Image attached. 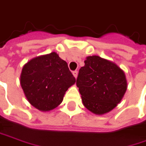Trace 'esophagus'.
Listing matches in <instances>:
<instances>
[{
    "mask_svg": "<svg viewBox=\"0 0 146 146\" xmlns=\"http://www.w3.org/2000/svg\"><path fill=\"white\" fill-rule=\"evenodd\" d=\"M73 74L75 78H77V77H78V71H73Z\"/></svg>",
    "mask_w": 146,
    "mask_h": 146,
    "instance_id": "esophagus-1",
    "label": "esophagus"
}]
</instances>
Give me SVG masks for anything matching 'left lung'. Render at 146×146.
Segmentation results:
<instances>
[{"mask_svg": "<svg viewBox=\"0 0 146 146\" xmlns=\"http://www.w3.org/2000/svg\"><path fill=\"white\" fill-rule=\"evenodd\" d=\"M84 63L76 82L84 105L96 114L110 112L127 89L125 73L115 63L99 56L88 57Z\"/></svg>", "mask_w": 146, "mask_h": 146, "instance_id": "1", "label": "left lung"}]
</instances>
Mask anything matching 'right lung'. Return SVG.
I'll list each match as a JSON object with an SVG mask.
<instances>
[{
    "mask_svg": "<svg viewBox=\"0 0 146 146\" xmlns=\"http://www.w3.org/2000/svg\"><path fill=\"white\" fill-rule=\"evenodd\" d=\"M76 82L68 63L56 52L29 61L22 68L21 85L29 103L41 111L58 107Z\"/></svg>",
    "mask_w": 146,
    "mask_h": 146,
    "instance_id": "obj_1",
    "label": "right lung"
}]
</instances>
